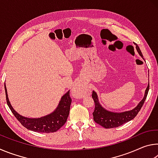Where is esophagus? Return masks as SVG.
Instances as JSON below:
<instances>
[{"instance_id":"obj_1","label":"esophagus","mask_w":158,"mask_h":158,"mask_svg":"<svg viewBox=\"0 0 158 158\" xmlns=\"http://www.w3.org/2000/svg\"><path fill=\"white\" fill-rule=\"evenodd\" d=\"M85 93V87L80 83H77L74 85V89L72 91V94L75 98H81Z\"/></svg>"}]
</instances>
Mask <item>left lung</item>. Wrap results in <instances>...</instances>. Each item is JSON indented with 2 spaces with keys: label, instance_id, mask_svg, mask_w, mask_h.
Here are the masks:
<instances>
[{
  "label": "left lung",
  "instance_id": "left-lung-1",
  "mask_svg": "<svg viewBox=\"0 0 158 158\" xmlns=\"http://www.w3.org/2000/svg\"><path fill=\"white\" fill-rule=\"evenodd\" d=\"M135 44L136 46V49H137L141 56L143 58L142 53H141L139 47L136 43H135ZM148 90L149 83L146 89L144 97L142 99V100L139 103V105L135 109H132V110L121 112V113H115V112L109 111L106 110L105 109H104L100 105V102H99L97 93L95 91H93L92 98L95 102V109L93 113V120H94L95 123H97L98 124L100 125L101 126L105 128H113L121 126L123 124L135 118V116L138 114L139 111H140L144 102L146 100L147 95H148Z\"/></svg>",
  "mask_w": 158,
  "mask_h": 158
}]
</instances>
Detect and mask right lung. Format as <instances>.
I'll list each match as a JSON object with an SVG mask.
<instances>
[{
    "instance_id": "right-lung-1",
    "label": "right lung",
    "mask_w": 158,
    "mask_h": 158,
    "mask_svg": "<svg viewBox=\"0 0 158 158\" xmlns=\"http://www.w3.org/2000/svg\"><path fill=\"white\" fill-rule=\"evenodd\" d=\"M5 95H6L7 104L10 110L21 123L23 127L28 130L37 132L50 133L56 132L65 123L69 116L72 99L69 96V91L64 95L60 101L59 104L54 111L47 116L38 118H30L21 116L10 105L7 93L6 85L5 84Z\"/></svg>"
}]
</instances>
